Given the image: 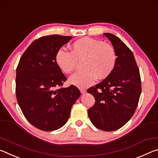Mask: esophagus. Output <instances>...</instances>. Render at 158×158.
I'll return each instance as SVG.
<instances>
[{"mask_svg":"<svg viewBox=\"0 0 158 158\" xmlns=\"http://www.w3.org/2000/svg\"><path fill=\"white\" fill-rule=\"evenodd\" d=\"M81 92L82 94H85V93H86V90L84 89H81Z\"/></svg>","mask_w":158,"mask_h":158,"instance_id":"obj_1","label":"esophagus"}]
</instances>
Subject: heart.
Instances as JSON below:
<instances>
[{
    "mask_svg": "<svg viewBox=\"0 0 158 158\" xmlns=\"http://www.w3.org/2000/svg\"><path fill=\"white\" fill-rule=\"evenodd\" d=\"M71 51L59 49L55 55L57 66L69 74L76 69L77 61H82L83 70L70 77V83L79 88H86L97 79H104L112 73L117 63V54L113 46L102 40L85 38L72 44Z\"/></svg>",
    "mask_w": 158,
    "mask_h": 158,
    "instance_id": "heart-1",
    "label": "heart"
}]
</instances>
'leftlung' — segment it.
I'll use <instances>...</instances> for the list:
<instances>
[{
	"instance_id": "obj_1",
	"label": "left lung",
	"mask_w": 158,
	"mask_h": 158,
	"mask_svg": "<svg viewBox=\"0 0 158 158\" xmlns=\"http://www.w3.org/2000/svg\"><path fill=\"white\" fill-rule=\"evenodd\" d=\"M103 35L115 50L117 63L109 76L87 89L95 99L88 115L97 128L111 131L122 127L132 117L141 93V85L132 52L116 35L109 33Z\"/></svg>"
}]
</instances>
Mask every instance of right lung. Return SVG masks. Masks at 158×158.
Here are the masks:
<instances>
[{
	"label": "right lung",
	"mask_w": 158,
	"mask_h": 158,
	"mask_svg": "<svg viewBox=\"0 0 158 158\" xmlns=\"http://www.w3.org/2000/svg\"><path fill=\"white\" fill-rule=\"evenodd\" d=\"M72 38L52 35L38 38L28 46L18 64V103L28 122L40 130L54 131L63 127L81 96L74 85L56 89L66 77L56 63L55 55Z\"/></svg>",
	"instance_id": "add662e5"
}]
</instances>
